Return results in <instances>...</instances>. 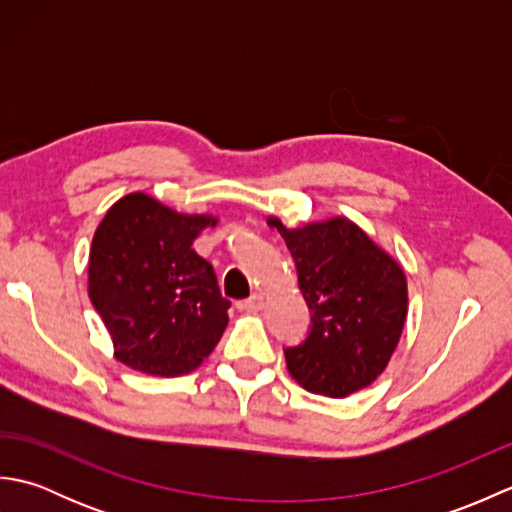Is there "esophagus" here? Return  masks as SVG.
<instances>
[{"mask_svg": "<svg viewBox=\"0 0 512 512\" xmlns=\"http://www.w3.org/2000/svg\"><path fill=\"white\" fill-rule=\"evenodd\" d=\"M264 306H266V301H264L262 295H253V297L246 299V301L242 303V308H244L246 312H259V310H264Z\"/></svg>", "mask_w": 512, "mask_h": 512, "instance_id": "34e87169", "label": "esophagus"}]
</instances>
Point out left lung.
Segmentation results:
<instances>
[{
  "label": "left lung",
  "instance_id": "left-lung-1",
  "mask_svg": "<svg viewBox=\"0 0 512 512\" xmlns=\"http://www.w3.org/2000/svg\"><path fill=\"white\" fill-rule=\"evenodd\" d=\"M266 222L286 239L312 312L308 339L284 352L290 376L312 394L330 398L374 383L407 321L405 270L347 217L297 228L275 215Z\"/></svg>",
  "mask_w": 512,
  "mask_h": 512
}]
</instances>
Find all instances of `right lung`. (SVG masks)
<instances>
[{
  "label": "right lung",
  "instance_id": "obj_1",
  "mask_svg": "<svg viewBox=\"0 0 512 512\" xmlns=\"http://www.w3.org/2000/svg\"><path fill=\"white\" fill-rule=\"evenodd\" d=\"M211 213H180L136 191L96 226L88 295L112 336L116 361L149 376L198 369L220 343L228 303L213 266L191 248Z\"/></svg>",
  "mask_w": 512,
  "mask_h": 512
}]
</instances>
